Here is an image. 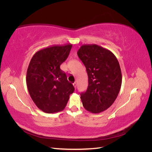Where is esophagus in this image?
<instances>
[{
    "label": "esophagus",
    "instance_id": "34e87169",
    "mask_svg": "<svg viewBox=\"0 0 152 152\" xmlns=\"http://www.w3.org/2000/svg\"><path fill=\"white\" fill-rule=\"evenodd\" d=\"M73 86H74V87H75V88L76 89V87H77V83H76V82H74V83H73Z\"/></svg>",
    "mask_w": 152,
    "mask_h": 152
}]
</instances>
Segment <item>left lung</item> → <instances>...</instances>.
Instances as JSON below:
<instances>
[{
	"instance_id": "left-lung-1",
	"label": "left lung",
	"mask_w": 152,
	"mask_h": 152,
	"mask_svg": "<svg viewBox=\"0 0 152 152\" xmlns=\"http://www.w3.org/2000/svg\"><path fill=\"white\" fill-rule=\"evenodd\" d=\"M77 55L86 68L88 87L80 94L82 104L87 111L99 113L111 106L120 91L122 73L115 56L96 44L83 45Z\"/></svg>"
}]
</instances>
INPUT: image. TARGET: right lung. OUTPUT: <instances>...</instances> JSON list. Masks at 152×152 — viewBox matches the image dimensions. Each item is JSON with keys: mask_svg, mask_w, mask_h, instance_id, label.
I'll return each instance as SVG.
<instances>
[{"mask_svg": "<svg viewBox=\"0 0 152 152\" xmlns=\"http://www.w3.org/2000/svg\"><path fill=\"white\" fill-rule=\"evenodd\" d=\"M72 45H53L35 53L26 72L30 97L40 110L48 113L61 112L75 90L60 65L67 59Z\"/></svg>", "mask_w": 152, "mask_h": 152, "instance_id": "add662e5", "label": "right lung"}]
</instances>
